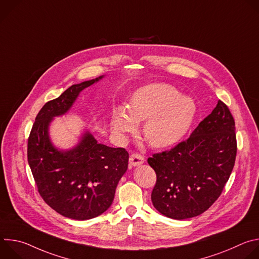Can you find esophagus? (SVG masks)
I'll use <instances>...</instances> for the list:
<instances>
[{
  "label": "esophagus",
  "instance_id": "esophagus-1",
  "mask_svg": "<svg viewBox=\"0 0 259 259\" xmlns=\"http://www.w3.org/2000/svg\"><path fill=\"white\" fill-rule=\"evenodd\" d=\"M143 162H144V158H143L141 155L137 154V153L132 154V155L130 156V158H129V163H130V165H132V166H134V167L141 165Z\"/></svg>",
  "mask_w": 259,
  "mask_h": 259
}]
</instances>
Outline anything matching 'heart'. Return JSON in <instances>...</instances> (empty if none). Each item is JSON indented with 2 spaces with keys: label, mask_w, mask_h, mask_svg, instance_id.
Returning a JSON list of instances; mask_svg holds the SVG:
<instances>
[{
  "label": "heart",
  "mask_w": 259,
  "mask_h": 259,
  "mask_svg": "<svg viewBox=\"0 0 259 259\" xmlns=\"http://www.w3.org/2000/svg\"><path fill=\"white\" fill-rule=\"evenodd\" d=\"M196 104L167 84H151L134 92L128 109L118 107L113 115V127L119 134L133 133L143 122V135L157 149L180 140L192 125Z\"/></svg>",
  "instance_id": "heart-1"
}]
</instances>
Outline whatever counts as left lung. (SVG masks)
<instances>
[{"instance_id":"obj_1","label":"left lung","mask_w":259,"mask_h":259,"mask_svg":"<svg viewBox=\"0 0 259 259\" xmlns=\"http://www.w3.org/2000/svg\"><path fill=\"white\" fill-rule=\"evenodd\" d=\"M235 130L228 105L218 100L187 140L147 159L157 174L152 202L160 213L172 219H187L213 205L235 165Z\"/></svg>"}]
</instances>
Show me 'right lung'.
I'll list each match as a JSON object with an SVG mask.
<instances>
[{
    "label": "right lung",
    "instance_id": "obj_1",
    "mask_svg": "<svg viewBox=\"0 0 259 259\" xmlns=\"http://www.w3.org/2000/svg\"><path fill=\"white\" fill-rule=\"evenodd\" d=\"M102 78L72 85L48 101L36 115L27 141L28 165L39 194L57 213L71 219L87 220L105 212L128 168L125 149L98 143L88 131L68 151L57 150L49 137L53 118L67 113L80 92Z\"/></svg>",
    "mask_w": 259,
    "mask_h": 259
}]
</instances>
